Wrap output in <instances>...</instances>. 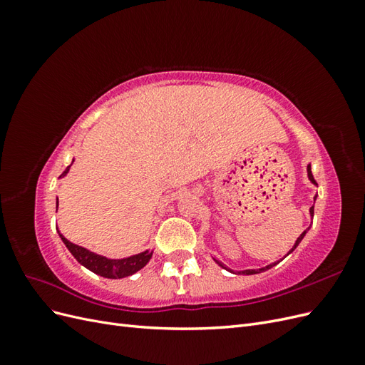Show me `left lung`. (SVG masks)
Returning <instances> with one entry per match:
<instances>
[{"mask_svg": "<svg viewBox=\"0 0 365 365\" xmlns=\"http://www.w3.org/2000/svg\"><path fill=\"white\" fill-rule=\"evenodd\" d=\"M307 176H309V180H311L314 184H317V181L314 180V175H312V170H311V164H309L307 165ZM311 215L314 216V205L311 207ZM304 235H306V231H303V233H302V236L300 237H298L297 239V242H295V245H294V248L289 251V252H292L295 248H297V245L298 244H300V242H302V239L304 237ZM217 262V260H216ZM279 263V262H277ZM277 263H272V264H268V267H264V268H260V269H245V271H242V274H245V275H251V274H259V272H263V271H267V269H269V268H272L274 267V264H277ZM217 264H220V267H222V268H225V269H228L227 267H225V264H222V263H220V262H217ZM228 271H231V269H228Z\"/></svg>", "mask_w": 365, "mask_h": 365, "instance_id": "8db88e82", "label": "left lung"}]
</instances>
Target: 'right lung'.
Listing matches in <instances>:
<instances>
[{"instance_id": "right-lung-1", "label": "right lung", "mask_w": 365, "mask_h": 365, "mask_svg": "<svg viewBox=\"0 0 365 365\" xmlns=\"http://www.w3.org/2000/svg\"><path fill=\"white\" fill-rule=\"evenodd\" d=\"M68 169H70V165L63 170V173L61 176L67 175ZM59 236L62 237L63 244L67 245V248L70 250V252L76 257L77 262L82 263L85 268H88L98 275H102V277H106V279L128 277V275H132L134 272L140 271L143 267H146V263L152 257V251H145V252H140V254H137V256H132L128 259H120V260L106 259V257L98 256V254H94L79 245L71 244V242L68 239H65L61 233H59Z\"/></svg>"}]
</instances>
